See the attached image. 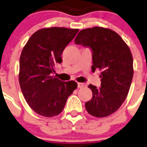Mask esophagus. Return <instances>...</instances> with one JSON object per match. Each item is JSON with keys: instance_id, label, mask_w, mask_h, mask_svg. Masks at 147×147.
<instances>
[{"instance_id": "obj_1", "label": "esophagus", "mask_w": 147, "mask_h": 147, "mask_svg": "<svg viewBox=\"0 0 147 147\" xmlns=\"http://www.w3.org/2000/svg\"><path fill=\"white\" fill-rule=\"evenodd\" d=\"M86 84H84V83H81V82H78V88H85Z\"/></svg>"}]
</instances>
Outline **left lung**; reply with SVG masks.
Returning <instances> with one entry per match:
<instances>
[{
	"mask_svg": "<svg viewBox=\"0 0 147 147\" xmlns=\"http://www.w3.org/2000/svg\"><path fill=\"white\" fill-rule=\"evenodd\" d=\"M76 45L92 50V71H101V86L89 84L91 100L85 103L90 115L107 117L120 108L127 97L134 75L133 57L126 43L114 31L93 27L80 31Z\"/></svg>",
	"mask_w": 147,
	"mask_h": 147,
	"instance_id": "left-lung-1",
	"label": "left lung"
}]
</instances>
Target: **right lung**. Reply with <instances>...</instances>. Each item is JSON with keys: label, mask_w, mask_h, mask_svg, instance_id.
Masks as SVG:
<instances>
[{"label": "right lung", "mask_w": 147, "mask_h": 147, "mask_svg": "<svg viewBox=\"0 0 147 147\" xmlns=\"http://www.w3.org/2000/svg\"><path fill=\"white\" fill-rule=\"evenodd\" d=\"M78 32L63 27L41 28L32 34L22 49L20 85L28 106L38 115H59L77 88L76 82H62L52 74L55 65L62 63L63 51Z\"/></svg>", "instance_id": "right-lung-1"}]
</instances>
